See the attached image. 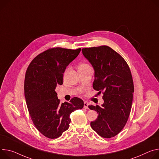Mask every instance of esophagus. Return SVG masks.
Listing matches in <instances>:
<instances>
[{"label":"esophagus","mask_w":159,"mask_h":159,"mask_svg":"<svg viewBox=\"0 0 159 159\" xmlns=\"http://www.w3.org/2000/svg\"><path fill=\"white\" fill-rule=\"evenodd\" d=\"M88 105H89V104H88V102H85L84 103V107L85 108H88Z\"/></svg>","instance_id":"esophagus-1"}]
</instances>
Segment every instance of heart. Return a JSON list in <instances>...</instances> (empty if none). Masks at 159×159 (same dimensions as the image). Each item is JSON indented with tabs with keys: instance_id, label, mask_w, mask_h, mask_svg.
<instances>
[{
	"instance_id": "obj_1",
	"label": "heart",
	"mask_w": 159,
	"mask_h": 159,
	"mask_svg": "<svg viewBox=\"0 0 159 159\" xmlns=\"http://www.w3.org/2000/svg\"><path fill=\"white\" fill-rule=\"evenodd\" d=\"M89 65L87 63H81L79 65V66H78V69L79 68H84V67H87V66H89Z\"/></svg>"
}]
</instances>
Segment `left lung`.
Masks as SVG:
<instances>
[{
	"label": "left lung",
	"mask_w": 159,
	"mask_h": 159,
	"mask_svg": "<svg viewBox=\"0 0 159 159\" xmlns=\"http://www.w3.org/2000/svg\"><path fill=\"white\" fill-rule=\"evenodd\" d=\"M82 51L94 69L93 89L103 94L102 107H88L98 113L91 126L100 136L114 137L124 127L131 112L134 90L131 70L123 57L109 46Z\"/></svg>",
	"instance_id": "8db88e82"
}]
</instances>
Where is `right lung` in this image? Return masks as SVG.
Wrapping results in <instances>:
<instances>
[{
  "mask_svg": "<svg viewBox=\"0 0 159 159\" xmlns=\"http://www.w3.org/2000/svg\"><path fill=\"white\" fill-rule=\"evenodd\" d=\"M80 50L49 48L37 55L26 71L24 90L27 108L34 125L46 138L61 136L69 127L71 113L84 107V102L77 97L61 103L55 91L57 85L63 84L66 66Z\"/></svg>",
  "mask_w": 159,
  "mask_h": 159,
  "instance_id": "right-lung-1",
  "label": "right lung"
}]
</instances>
